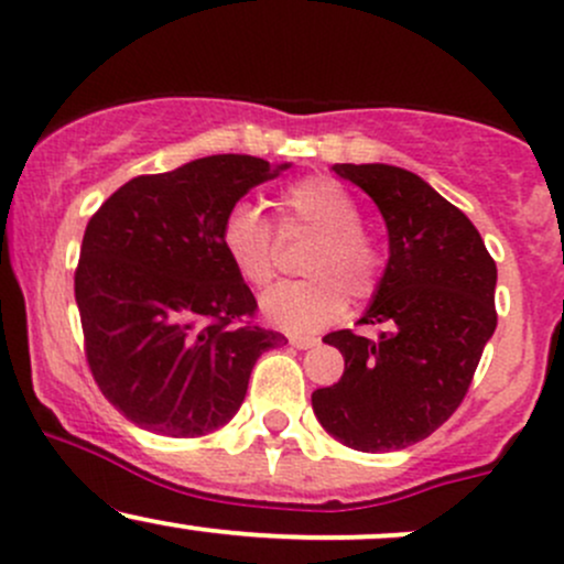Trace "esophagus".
<instances>
[{
  "label": "esophagus",
  "instance_id": "obj_1",
  "mask_svg": "<svg viewBox=\"0 0 564 564\" xmlns=\"http://www.w3.org/2000/svg\"><path fill=\"white\" fill-rule=\"evenodd\" d=\"M292 345H294V348H300V350H307V348H315V345H318V339H315V337H292Z\"/></svg>",
  "mask_w": 564,
  "mask_h": 564
}]
</instances>
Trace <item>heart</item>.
Here are the masks:
<instances>
[{
    "label": "heart",
    "mask_w": 564,
    "mask_h": 564,
    "mask_svg": "<svg viewBox=\"0 0 564 564\" xmlns=\"http://www.w3.org/2000/svg\"><path fill=\"white\" fill-rule=\"evenodd\" d=\"M278 232L313 235L300 270L307 278L272 289L262 311L286 332H315L332 324L352 302L375 296L386 272V253L361 227V208L334 178L307 176L278 197ZM232 270L253 289H268L278 272V246L270 221L249 203H235L219 230Z\"/></svg>",
    "instance_id": "b5f03b06"
}]
</instances>
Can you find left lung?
<instances>
[{"label": "left lung", "mask_w": 564, "mask_h": 564, "mask_svg": "<svg viewBox=\"0 0 564 564\" xmlns=\"http://www.w3.org/2000/svg\"><path fill=\"white\" fill-rule=\"evenodd\" d=\"M334 171L377 203L391 259L358 321L382 334H326L345 372L313 393V412L348 447L391 453L431 436L466 399L498 326V268L471 219L414 173L382 163Z\"/></svg>", "instance_id": "left-lung-1"}]
</instances>
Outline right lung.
<instances>
[{
    "instance_id": "1",
    "label": "right lung",
    "mask_w": 564,
    "mask_h": 564,
    "mask_svg": "<svg viewBox=\"0 0 564 564\" xmlns=\"http://www.w3.org/2000/svg\"><path fill=\"white\" fill-rule=\"evenodd\" d=\"M278 171L212 154L131 178L90 216L74 270L85 358L104 399L139 429L173 438L219 429L243 404L257 358L286 343L253 321L257 300L219 243L227 212Z\"/></svg>"
}]
</instances>
